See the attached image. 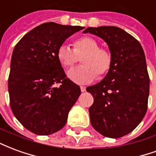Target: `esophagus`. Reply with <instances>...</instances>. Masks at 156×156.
<instances>
[{
	"mask_svg": "<svg viewBox=\"0 0 156 156\" xmlns=\"http://www.w3.org/2000/svg\"><path fill=\"white\" fill-rule=\"evenodd\" d=\"M80 89H81L82 92H85L86 91V87H84V86H80Z\"/></svg>",
	"mask_w": 156,
	"mask_h": 156,
	"instance_id": "obj_1",
	"label": "esophagus"
}]
</instances>
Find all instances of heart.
<instances>
[{
  "label": "heart",
  "instance_id": "obj_1",
  "mask_svg": "<svg viewBox=\"0 0 156 156\" xmlns=\"http://www.w3.org/2000/svg\"><path fill=\"white\" fill-rule=\"evenodd\" d=\"M73 49L62 44L58 49L57 57L61 64L71 68L82 57L83 65L68 73V77L78 83H88L94 80L97 75L102 78L108 73L113 63V56L107 48L99 47V43L90 37L76 39Z\"/></svg>",
  "mask_w": 156,
  "mask_h": 156
}]
</instances>
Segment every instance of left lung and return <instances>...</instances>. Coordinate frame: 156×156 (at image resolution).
Wrapping results in <instances>:
<instances>
[{"label": "left lung", "mask_w": 156, "mask_h": 156, "mask_svg": "<svg viewBox=\"0 0 156 156\" xmlns=\"http://www.w3.org/2000/svg\"><path fill=\"white\" fill-rule=\"evenodd\" d=\"M88 32L104 39L113 56L105 78L86 88L94 97L88 109L91 124L105 137H122L147 111L150 77L144 51L138 40L117 27H88L83 33Z\"/></svg>", "instance_id": "1"}]
</instances>
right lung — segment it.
I'll list each match as a JSON object with an SVG mask.
<instances>
[{
	"mask_svg": "<svg viewBox=\"0 0 156 156\" xmlns=\"http://www.w3.org/2000/svg\"><path fill=\"white\" fill-rule=\"evenodd\" d=\"M82 29L43 23L27 33L13 50L8 78L10 105L17 120L34 134L48 135L63 128L81 94L80 87L67 78L57 51Z\"/></svg>",
	"mask_w": 156,
	"mask_h": 156,
	"instance_id": "1",
	"label": "right lung"
}]
</instances>
